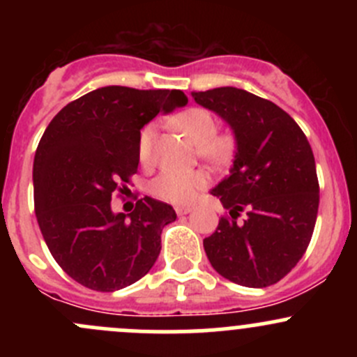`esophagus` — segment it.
<instances>
[{"mask_svg": "<svg viewBox=\"0 0 357 357\" xmlns=\"http://www.w3.org/2000/svg\"><path fill=\"white\" fill-rule=\"evenodd\" d=\"M188 212H192V207H190V205H178V207H176V214L178 215H185L188 214Z\"/></svg>", "mask_w": 357, "mask_h": 357, "instance_id": "esophagus-1", "label": "esophagus"}]
</instances>
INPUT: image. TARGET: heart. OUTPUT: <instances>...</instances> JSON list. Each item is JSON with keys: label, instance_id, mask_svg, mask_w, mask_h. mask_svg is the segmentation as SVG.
Instances as JSON below:
<instances>
[{"label": "heart", "instance_id": "heart-1", "mask_svg": "<svg viewBox=\"0 0 357 357\" xmlns=\"http://www.w3.org/2000/svg\"><path fill=\"white\" fill-rule=\"evenodd\" d=\"M174 124L192 139L200 145V155L214 162H225L235 152L233 136H215L218 126L214 117L204 109H190L174 119ZM153 128L146 126L142 129L138 138V157L142 162H149L152 155ZM207 186V176L202 171H172L165 169L153 179L152 193L158 199L171 204H190L200 190Z\"/></svg>", "mask_w": 357, "mask_h": 357}]
</instances>
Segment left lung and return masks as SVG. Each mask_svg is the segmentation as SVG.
Here are the masks:
<instances>
[{"label":"left lung","instance_id":"1","mask_svg":"<svg viewBox=\"0 0 357 357\" xmlns=\"http://www.w3.org/2000/svg\"><path fill=\"white\" fill-rule=\"evenodd\" d=\"M231 128L235 160L212 195L231 218H221L204 240L212 268L252 289L275 285L295 268L314 231L319 185L314 155L297 122L269 100L225 86L192 93ZM248 218L236 223L240 211Z\"/></svg>","mask_w":357,"mask_h":357}]
</instances>
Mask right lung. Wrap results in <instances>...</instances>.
<instances>
[{
    "label": "right lung",
    "instance_id": "right-lung-1",
    "mask_svg": "<svg viewBox=\"0 0 357 357\" xmlns=\"http://www.w3.org/2000/svg\"><path fill=\"white\" fill-rule=\"evenodd\" d=\"M186 102L179 89L105 86L68 103L46 128L32 167L36 218L53 259L81 285L121 290L155 264L174 208L145 197L131 214H115L110 202L138 171L139 129Z\"/></svg>",
    "mask_w": 357,
    "mask_h": 357
}]
</instances>
